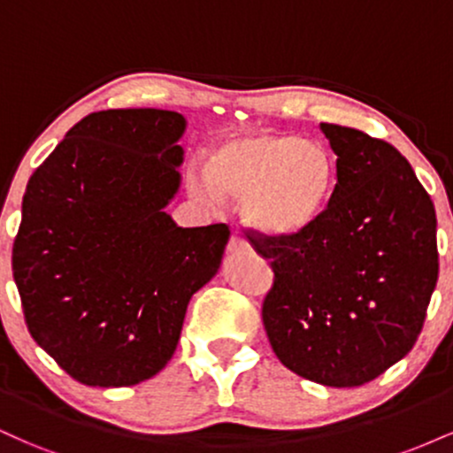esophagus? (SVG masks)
Instances as JSON below:
<instances>
[{
	"label": "esophagus",
	"instance_id": "1",
	"mask_svg": "<svg viewBox=\"0 0 453 453\" xmlns=\"http://www.w3.org/2000/svg\"><path fill=\"white\" fill-rule=\"evenodd\" d=\"M227 249H230V253L251 251V244H249V241H247V238H244V234L241 230H234L232 238H230V244H227Z\"/></svg>",
	"mask_w": 453,
	"mask_h": 453
}]
</instances>
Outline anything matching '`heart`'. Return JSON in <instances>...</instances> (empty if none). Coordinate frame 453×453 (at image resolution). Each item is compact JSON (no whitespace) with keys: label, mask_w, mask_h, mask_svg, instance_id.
I'll list each match as a JSON object with an SVG mask.
<instances>
[{"label":"heart","mask_w":453,"mask_h":453,"mask_svg":"<svg viewBox=\"0 0 453 453\" xmlns=\"http://www.w3.org/2000/svg\"><path fill=\"white\" fill-rule=\"evenodd\" d=\"M204 204L241 197L242 217L273 236L309 230L336 189V161L324 144L279 132H244L211 149L206 168L189 176Z\"/></svg>","instance_id":"heart-1"}]
</instances>
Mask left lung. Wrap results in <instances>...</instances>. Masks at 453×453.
Wrapping results in <instances>:
<instances>
[{
	"label": "left lung",
	"instance_id": "obj_1",
	"mask_svg": "<svg viewBox=\"0 0 453 453\" xmlns=\"http://www.w3.org/2000/svg\"><path fill=\"white\" fill-rule=\"evenodd\" d=\"M336 155L324 215L294 236H249L273 266L262 319L296 375L356 388L413 349L439 277L436 215L392 144L319 123Z\"/></svg>",
	"mask_w": 453,
	"mask_h": 453
}]
</instances>
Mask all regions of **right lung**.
Here are the masks:
<instances>
[{
  "instance_id": "right-lung-1",
  "label": "right lung",
  "mask_w": 453,
  "mask_h": 453,
  "mask_svg": "<svg viewBox=\"0 0 453 453\" xmlns=\"http://www.w3.org/2000/svg\"><path fill=\"white\" fill-rule=\"evenodd\" d=\"M183 114H87L31 174L12 247L29 334L76 381L136 386L179 345L191 296L221 266L226 223L179 227Z\"/></svg>"
}]
</instances>
